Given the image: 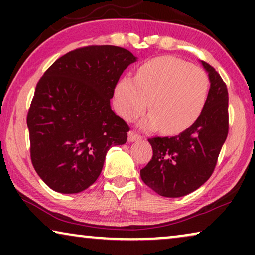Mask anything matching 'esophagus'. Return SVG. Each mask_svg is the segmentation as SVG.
Wrapping results in <instances>:
<instances>
[{"mask_svg":"<svg viewBox=\"0 0 255 255\" xmlns=\"http://www.w3.org/2000/svg\"><path fill=\"white\" fill-rule=\"evenodd\" d=\"M141 140V135L138 134L137 132L130 131L128 132V141H138Z\"/></svg>","mask_w":255,"mask_h":255,"instance_id":"34e87169","label":"esophagus"}]
</instances>
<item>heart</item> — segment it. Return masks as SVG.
<instances>
[{
	"label": "heart",
	"instance_id": "b5f03b06",
	"mask_svg": "<svg viewBox=\"0 0 255 255\" xmlns=\"http://www.w3.org/2000/svg\"><path fill=\"white\" fill-rule=\"evenodd\" d=\"M208 93L209 79L203 69L180 58L163 55L144 62L134 80L123 78L117 83L115 107L124 120L133 121L148 104L152 111L141 127L147 130L162 127L163 132L175 134L200 117Z\"/></svg>",
	"mask_w": 255,
	"mask_h": 255
}]
</instances>
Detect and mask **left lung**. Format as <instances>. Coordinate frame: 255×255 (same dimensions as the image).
Listing matches in <instances>:
<instances>
[{
    "mask_svg": "<svg viewBox=\"0 0 255 255\" xmlns=\"http://www.w3.org/2000/svg\"><path fill=\"white\" fill-rule=\"evenodd\" d=\"M210 89L196 122L175 137L148 138L153 156L140 170L146 186L160 196L181 197L208 181L229 133V93L225 82L208 62Z\"/></svg>",
    "mask_w": 255,
    "mask_h": 255,
    "instance_id": "8db88e82",
    "label": "left lung"
}]
</instances>
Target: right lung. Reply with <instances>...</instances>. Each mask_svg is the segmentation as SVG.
<instances>
[{
	"instance_id": "add662e5",
	"label": "right lung",
	"mask_w": 255,
	"mask_h": 255,
	"mask_svg": "<svg viewBox=\"0 0 255 255\" xmlns=\"http://www.w3.org/2000/svg\"><path fill=\"white\" fill-rule=\"evenodd\" d=\"M134 61L123 47L89 45L62 55L38 81L26 117L30 155L51 189H87L100 176L111 146L127 142L130 127L111 110L110 99Z\"/></svg>"
}]
</instances>
